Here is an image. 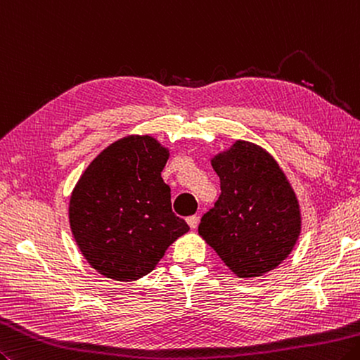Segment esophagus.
Returning <instances> with one entry per match:
<instances>
[{
  "label": "esophagus",
  "instance_id": "obj_1",
  "mask_svg": "<svg viewBox=\"0 0 360 360\" xmlns=\"http://www.w3.org/2000/svg\"><path fill=\"white\" fill-rule=\"evenodd\" d=\"M198 217H196V215H192V217H187V224H188V226L190 228H192V229H195L196 226H198Z\"/></svg>",
  "mask_w": 360,
  "mask_h": 360
}]
</instances>
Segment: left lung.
<instances>
[{
  "instance_id": "left-lung-1",
  "label": "left lung",
  "mask_w": 360,
  "mask_h": 360,
  "mask_svg": "<svg viewBox=\"0 0 360 360\" xmlns=\"http://www.w3.org/2000/svg\"><path fill=\"white\" fill-rule=\"evenodd\" d=\"M210 164L221 195L198 234L237 278L264 276L290 255L301 234L297 193L271 154L236 140Z\"/></svg>"
}]
</instances>
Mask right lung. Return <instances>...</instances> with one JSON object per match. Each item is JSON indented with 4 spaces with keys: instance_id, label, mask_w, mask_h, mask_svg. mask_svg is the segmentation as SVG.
I'll use <instances>...</instances> for the list:
<instances>
[{
    "instance_id": "obj_1",
    "label": "right lung",
    "mask_w": 360,
    "mask_h": 360,
    "mask_svg": "<svg viewBox=\"0 0 360 360\" xmlns=\"http://www.w3.org/2000/svg\"><path fill=\"white\" fill-rule=\"evenodd\" d=\"M170 150L151 136H126L98 154L70 196L68 221L77 248L98 273L136 281L153 271L188 232L172 212L162 170Z\"/></svg>"
}]
</instances>
